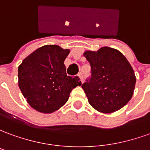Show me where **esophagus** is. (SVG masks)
<instances>
[{"label":"esophagus","instance_id":"34e87169","mask_svg":"<svg viewBox=\"0 0 150 150\" xmlns=\"http://www.w3.org/2000/svg\"><path fill=\"white\" fill-rule=\"evenodd\" d=\"M78 76H79V78L80 79V80H81L82 83H83V73L80 72V73L78 75Z\"/></svg>","mask_w":150,"mask_h":150}]
</instances>
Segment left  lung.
Here are the masks:
<instances>
[{"mask_svg":"<svg viewBox=\"0 0 150 150\" xmlns=\"http://www.w3.org/2000/svg\"><path fill=\"white\" fill-rule=\"evenodd\" d=\"M83 56L91 67L90 80L82 85L89 104L102 113L120 110L131 100L135 89L132 66L122 53L108 46L86 50Z\"/></svg>","mask_w":150,"mask_h":150,"instance_id":"1","label":"left lung"}]
</instances>
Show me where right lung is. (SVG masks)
Instances as JSON below:
<instances>
[{"label": "right lung", "instance_id": "add662e5", "mask_svg": "<svg viewBox=\"0 0 150 150\" xmlns=\"http://www.w3.org/2000/svg\"><path fill=\"white\" fill-rule=\"evenodd\" d=\"M70 53L58 45L35 50L18 67V87L27 103L39 112L52 113L68 100L79 79L67 76L64 61Z\"/></svg>", "mask_w": 150, "mask_h": 150}]
</instances>
